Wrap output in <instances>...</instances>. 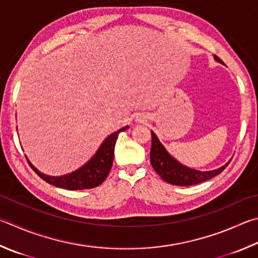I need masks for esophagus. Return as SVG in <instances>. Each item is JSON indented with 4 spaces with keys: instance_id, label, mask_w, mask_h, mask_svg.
Returning <instances> with one entry per match:
<instances>
[{
    "instance_id": "esophagus-1",
    "label": "esophagus",
    "mask_w": 258,
    "mask_h": 258,
    "mask_svg": "<svg viewBox=\"0 0 258 258\" xmlns=\"http://www.w3.org/2000/svg\"><path fill=\"white\" fill-rule=\"evenodd\" d=\"M143 119H144V116H139V117H138V120H139V121H142Z\"/></svg>"
}]
</instances>
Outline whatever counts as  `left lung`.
Segmentation results:
<instances>
[{
  "instance_id": "1",
  "label": "left lung",
  "mask_w": 258,
  "mask_h": 258,
  "mask_svg": "<svg viewBox=\"0 0 258 258\" xmlns=\"http://www.w3.org/2000/svg\"><path fill=\"white\" fill-rule=\"evenodd\" d=\"M214 59L217 62L223 64V62L220 59L218 56L214 55ZM152 135V142H151V151H150V160H151V165L153 169L157 171V174L160 176L166 182H169L171 185L176 186H190L199 184L205 180H209L214 176L219 175L220 172L224 170V168L228 166L226 165L222 167L217 168L213 170L208 171H201L193 169L187 166H184L178 160L171 156V154L167 151L166 148L163 147L162 143L159 141V139L156 134L151 131Z\"/></svg>"
}]
</instances>
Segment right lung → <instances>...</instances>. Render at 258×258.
<instances>
[{
	"mask_svg": "<svg viewBox=\"0 0 258 258\" xmlns=\"http://www.w3.org/2000/svg\"><path fill=\"white\" fill-rule=\"evenodd\" d=\"M130 127L128 125L124 126L123 128H119L116 132L108 135L104 142L100 144L96 153L90 158V160L87 161L82 167L74 170L70 174L62 176H49L40 172L37 168L32 165L27 157V160L29 162L37 175L41 179L47 181L48 184L54 185L59 188H65L69 190H79V189H89L93 187L99 186L102 181L108 176L109 170L113 165L114 159V150L115 144L118 138V134L123 131H126Z\"/></svg>",
	"mask_w": 258,
	"mask_h": 258,
	"instance_id": "1",
	"label": "right lung"
}]
</instances>
